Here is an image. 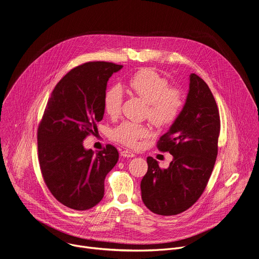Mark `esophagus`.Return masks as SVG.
I'll return each mask as SVG.
<instances>
[{"label":"esophagus","mask_w":259,"mask_h":259,"mask_svg":"<svg viewBox=\"0 0 259 259\" xmlns=\"http://www.w3.org/2000/svg\"><path fill=\"white\" fill-rule=\"evenodd\" d=\"M121 156L125 157V158H133V157H135V154L133 152H131V151L126 150V151H122L121 152Z\"/></svg>","instance_id":"obj_1"}]
</instances>
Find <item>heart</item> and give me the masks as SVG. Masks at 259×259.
<instances>
[{
    "mask_svg": "<svg viewBox=\"0 0 259 259\" xmlns=\"http://www.w3.org/2000/svg\"><path fill=\"white\" fill-rule=\"evenodd\" d=\"M128 90L148 103L149 119L157 126L172 124L179 116L184 99L177 89H169L167 80L153 69H142L128 81ZM123 93L120 87L108 88L103 96V109L109 116L121 110ZM150 135L148 127L133 122H123L112 131V138L129 147H137L139 140Z\"/></svg>",
    "mask_w": 259,
    "mask_h": 259,
    "instance_id": "obj_1",
    "label": "heart"
}]
</instances>
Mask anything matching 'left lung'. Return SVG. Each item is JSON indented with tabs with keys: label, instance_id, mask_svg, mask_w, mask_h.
I'll return each mask as SVG.
<instances>
[{
	"label": "left lung",
	"instance_id": "8db88e82",
	"mask_svg": "<svg viewBox=\"0 0 259 259\" xmlns=\"http://www.w3.org/2000/svg\"><path fill=\"white\" fill-rule=\"evenodd\" d=\"M220 132V116L207 84L195 73L189 76L186 102L158 149L174 159L165 169L147 158L148 171L140 183L142 198L153 213L178 215L193 205L204 191L213 171Z\"/></svg>",
	"mask_w": 259,
	"mask_h": 259
}]
</instances>
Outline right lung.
Returning <instances> with one entry per match:
<instances>
[{"label": "right lung", "instance_id": "add662e5", "mask_svg": "<svg viewBox=\"0 0 259 259\" xmlns=\"http://www.w3.org/2000/svg\"><path fill=\"white\" fill-rule=\"evenodd\" d=\"M123 68L89 62L69 71L56 85L38 128V157L44 182L64 205L84 210L104 196V180L119 153L107 145L95 153L83 139L103 119V96L109 77Z\"/></svg>", "mask_w": 259, "mask_h": 259}]
</instances>
